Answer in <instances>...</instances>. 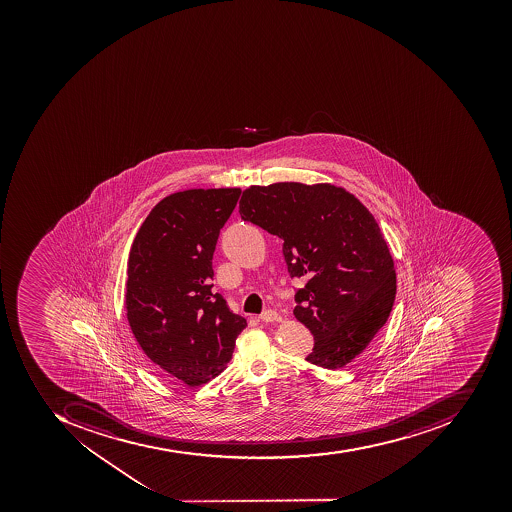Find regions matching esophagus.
Here are the masks:
<instances>
[{
	"mask_svg": "<svg viewBox=\"0 0 512 512\" xmlns=\"http://www.w3.org/2000/svg\"><path fill=\"white\" fill-rule=\"evenodd\" d=\"M261 321H265V323H272V321H280L282 316L280 313L274 312V310H265V312L260 315Z\"/></svg>",
	"mask_w": 512,
	"mask_h": 512,
	"instance_id": "obj_1",
	"label": "esophagus"
}]
</instances>
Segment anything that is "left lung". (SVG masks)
Listing matches in <instances>:
<instances>
[{
	"instance_id": "left-lung-1",
	"label": "left lung",
	"mask_w": 512,
	"mask_h": 512,
	"mask_svg": "<svg viewBox=\"0 0 512 512\" xmlns=\"http://www.w3.org/2000/svg\"><path fill=\"white\" fill-rule=\"evenodd\" d=\"M240 214L282 238L290 276L307 280L293 310L315 338L305 360L327 370L351 363L395 302V266L373 214L343 188L293 182L246 189Z\"/></svg>"
}]
</instances>
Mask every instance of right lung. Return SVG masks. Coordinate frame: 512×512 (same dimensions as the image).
I'll use <instances>...</instances> for the list:
<instances>
[{
	"instance_id": "add662e5",
	"label": "right lung",
	"mask_w": 512,
	"mask_h": 512,
	"mask_svg": "<svg viewBox=\"0 0 512 512\" xmlns=\"http://www.w3.org/2000/svg\"><path fill=\"white\" fill-rule=\"evenodd\" d=\"M241 189H188L145 218L128 261V323L163 376L189 387L232 359L246 318L213 293V254Z\"/></svg>"
}]
</instances>
